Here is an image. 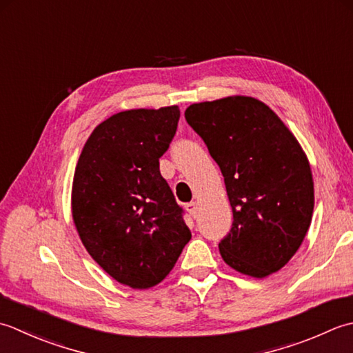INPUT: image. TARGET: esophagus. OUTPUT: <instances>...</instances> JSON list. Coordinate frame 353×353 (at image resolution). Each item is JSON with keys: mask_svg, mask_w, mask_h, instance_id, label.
<instances>
[{"mask_svg": "<svg viewBox=\"0 0 353 353\" xmlns=\"http://www.w3.org/2000/svg\"><path fill=\"white\" fill-rule=\"evenodd\" d=\"M185 210L189 212L193 218H196V213H198V204H196V203H189V204H185Z\"/></svg>", "mask_w": 353, "mask_h": 353, "instance_id": "34e87169", "label": "esophagus"}]
</instances>
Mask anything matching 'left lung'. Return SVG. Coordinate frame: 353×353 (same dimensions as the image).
<instances>
[{"instance_id":"left-lung-1","label":"left lung","mask_w":353,"mask_h":353,"mask_svg":"<svg viewBox=\"0 0 353 353\" xmlns=\"http://www.w3.org/2000/svg\"><path fill=\"white\" fill-rule=\"evenodd\" d=\"M184 116L224 176L233 210L232 230L219 242L224 262L256 279L283 268L314 212L312 172L300 143L254 97L193 103Z\"/></svg>"}]
</instances>
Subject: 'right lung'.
<instances>
[{"mask_svg": "<svg viewBox=\"0 0 353 353\" xmlns=\"http://www.w3.org/2000/svg\"><path fill=\"white\" fill-rule=\"evenodd\" d=\"M178 120L176 105L114 114L92 131L74 170L71 212L83 247L134 290L160 283L192 237L160 174Z\"/></svg>", "mask_w": 353, "mask_h": 353, "instance_id": "1", "label": "right lung"}]
</instances>
